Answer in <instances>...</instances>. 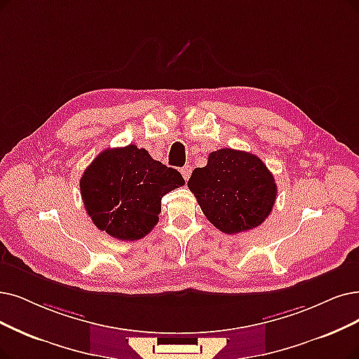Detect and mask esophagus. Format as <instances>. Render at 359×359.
<instances>
[{
  "label": "esophagus",
  "instance_id": "34e87169",
  "mask_svg": "<svg viewBox=\"0 0 359 359\" xmlns=\"http://www.w3.org/2000/svg\"><path fill=\"white\" fill-rule=\"evenodd\" d=\"M181 174H182L184 180H185V181H187V180L190 178V175H191V166H190V165H187V166H184V168L181 169Z\"/></svg>",
  "mask_w": 359,
  "mask_h": 359
}]
</instances>
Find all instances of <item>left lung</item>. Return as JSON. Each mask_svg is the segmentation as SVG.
I'll use <instances>...</instances> for the list:
<instances>
[{
	"instance_id": "obj_1",
	"label": "left lung",
	"mask_w": 359,
	"mask_h": 359,
	"mask_svg": "<svg viewBox=\"0 0 359 359\" xmlns=\"http://www.w3.org/2000/svg\"><path fill=\"white\" fill-rule=\"evenodd\" d=\"M187 185L206 218L225 234L259 226L277 197L276 180L259 157L233 149L212 151Z\"/></svg>"
}]
</instances>
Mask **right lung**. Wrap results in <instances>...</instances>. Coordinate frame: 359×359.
Masks as SVG:
<instances>
[{"label":"right lung","instance_id":"obj_1","mask_svg":"<svg viewBox=\"0 0 359 359\" xmlns=\"http://www.w3.org/2000/svg\"><path fill=\"white\" fill-rule=\"evenodd\" d=\"M184 182L177 169L130 144L100 153L85 169L79 187L95 226L113 238L133 241L151 231L159 221L162 197Z\"/></svg>","mask_w":359,"mask_h":359}]
</instances>
